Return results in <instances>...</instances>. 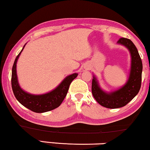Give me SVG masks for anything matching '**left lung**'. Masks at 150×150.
Returning <instances> with one entry per match:
<instances>
[{
	"label": "left lung",
	"instance_id": "8db88e82",
	"mask_svg": "<svg viewBox=\"0 0 150 150\" xmlns=\"http://www.w3.org/2000/svg\"><path fill=\"white\" fill-rule=\"evenodd\" d=\"M117 42L125 46L131 54V71L127 83L120 89L111 93H106L100 89L95 76L92 84L94 98L100 105L110 109L119 108L126 105L137 96L141 86L143 64L137 47L131 40L126 38H119Z\"/></svg>",
	"mask_w": 150,
	"mask_h": 150
}]
</instances>
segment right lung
<instances>
[{"label": "right lung", "mask_w": 150, "mask_h": 150, "mask_svg": "<svg viewBox=\"0 0 150 150\" xmlns=\"http://www.w3.org/2000/svg\"><path fill=\"white\" fill-rule=\"evenodd\" d=\"M25 45L20 53L16 58L11 72V87L16 98L23 106L36 113H43L57 108L61 105L67 94L69 85L72 81L77 77L75 73L68 76L55 89L49 93L41 95H33L24 92L19 86L16 74V63L20 54L24 49Z\"/></svg>", "instance_id": "obj_1"}]
</instances>
